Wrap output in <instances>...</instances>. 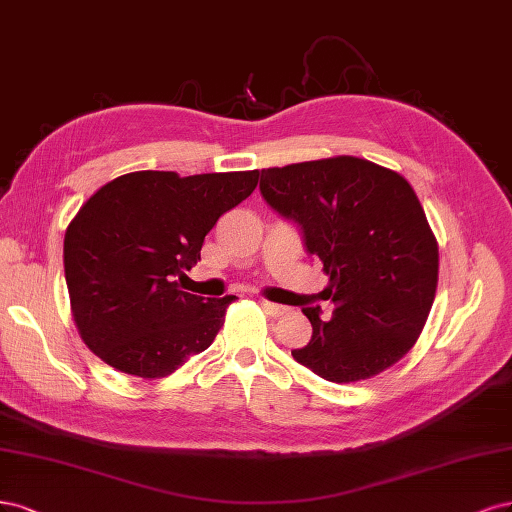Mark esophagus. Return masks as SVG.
I'll return each mask as SVG.
<instances>
[{"label":"esophagus","mask_w":512,"mask_h":512,"mask_svg":"<svg viewBox=\"0 0 512 512\" xmlns=\"http://www.w3.org/2000/svg\"><path fill=\"white\" fill-rule=\"evenodd\" d=\"M261 306L266 308V312H268V315H272V317H283V315H287V312H289L287 306L274 304V302H261Z\"/></svg>","instance_id":"1"}]
</instances>
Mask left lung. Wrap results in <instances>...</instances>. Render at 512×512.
I'll return each instance as SVG.
<instances>
[{
    "label": "left lung",
    "instance_id": "obj_1",
    "mask_svg": "<svg viewBox=\"0 0 512 512\" xmlns=\"http://www.w3.org/2000/svg\"><path fill=\"white\" fill-rule=\"evenodd\" d=\"M280 217L329 276L334 315L304 306L312 338L291 355L329 383L381 374L417 342L438 285V242L408 180L351 155L261 170Z\"/></svg>",
    "mask_w": 512,
    "mask_h": 512
}]
</instances>
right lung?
<instances>
[{
  "label": "right lung",
  "instance_id": "right-lung-1",
  "mask_svg": "<svg viewBox=\"0 0 512 512\" xmlns=\"http://www.w3.org/2000/svg\"><path fill=\"white\" fill-rule=\"evenodd\" d=\"M259 170L180 178L131 172L82 204L65 229L63 268L80 338L114 370L161 378L206 351L236 295L178 287L223 212L249 197Z\"/></svg>",
  "mask_w": 512,
  "mask_h": 512
}]
</instances>
